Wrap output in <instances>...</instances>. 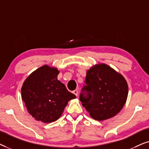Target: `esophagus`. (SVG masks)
<instances>
[{"mask_svg": "<svg viewBox=\"0 0 149 149\" xmlns=\"http://www.w3.org/2000/svg\"><path fill=\"white\" fill-rule=\"evenodd\" d=\"M72 93H74V94L75 95H78V90H77V89H75V90H74L72 91Z\"/></svg>", "mask_w": 149, "mask_h": 149, "instance_id": "34e87169", "label": "esophagus"}]
</instances>
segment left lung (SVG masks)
I'll return each mask as SVG.
<instances>
[{
	"mask_svg": "<svg viewBox=\"0 0 149 149\" xmlns=\"http://www.w3.org/2000/svg\"><path fill=\"white\" fill-rule=\"evenodd\" d=\"M127 94V84L123 77L107 65L98 64L87 72L79 99L93 119L103 121L121 111Z\"/></svg>",
	"mask_w": 149,
	"mask_h": 149,
	"instance_id": "left-lung-1",
	"label": "left lung"
}]
</instances>
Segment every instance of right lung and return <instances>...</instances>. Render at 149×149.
I'll return each mask as SVG.
<instances>
[{
  "label": "right lung",
  "mask_w": 149,
  "mask_h": 149,
  "mask_svg": "<svg viewBox=\"0 0 149 149\" xmlns=\"http://www.w3.org/2000/svg\"><path fill=\"white\" fill-rule=\"evenodd\" d=\"M58 69L45 65L26 79L22 98L30 115L38 121L51 123L58 120L64 108L76 95L58 80Z\"/></svg>",
  "instance_id": "1"
}]
</instances>
